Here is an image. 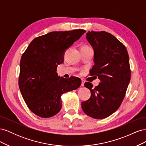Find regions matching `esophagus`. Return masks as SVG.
<instances>
[{
	"label": "esophagus",
	"instance_id": "1",
	"mask_svg": "<svg viewBox=\"0 0 146 146\" xmlns=\"http://www.w3.org/2000/svg\"><path fill=\"white\" fill-rule=\"evenodd\" d=\"M85 83V81L83 80V79H82V84H81V85L82 86H84V83Z\"/></svg>",
	"mask_w": 146,
	"mask_h": 146
}]
</instances>
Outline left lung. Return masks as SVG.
Masks as SVG:
<instances>
[{"instance_id": "left-lung-1", "label": "left lung", "mask_w": 146, "mask_h": 146, "mask_svg": "<svg viewBox=\"0 0 146 146\" xmlns=\"http://www.w3.org/2000/svg\"><path fill=\"white\" fill-rule=\"evenodd\" d=\"M86 39L94 52L90 76L98 77L100 82L94 88L85 83L91 94L82 108L88 116L104 119L116 111L124 98L131 77L129 56L125 46L111 33L91 31Z\"/></svg>"}]
</instances>
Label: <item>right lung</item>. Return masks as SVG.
Returning a JSON list of instances; mask_svg holds the SVG:
<instances>
[{
  "instance_id": "obj_1",
  "label": "right lung",
  "mask_w": 146,
  "mask_h": 146,
  "mask_svg": "<svg viewBox=\"0 0 146 146\" xmlns=\"http://www.w3.org/2000/svg\"><path fill=\"white\" fill-rule=\"evenodd\" d=\"M86 32L77 29L52 32L35 38L21 56L19 86L28 108L43 118L54 116L62 107L61 96L77 89L81 80L58 76L66 50Z\"/></svg>"
}]
</instances>
